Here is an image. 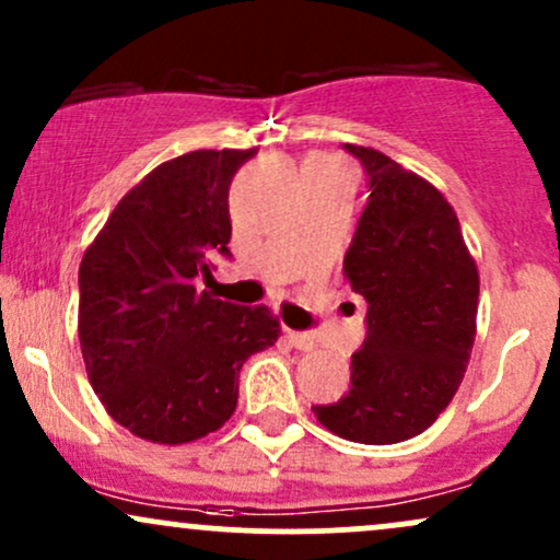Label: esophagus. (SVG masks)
<instances>
[{
	"label": "esophagus",
	"instance_id": "esophagus-1",
	"mask_svg": "<svg viewBox=\"0 0 560 560\" xmlns=\"http://www.w3.org/2000/svg\"><path fill=\"white\" fill-rule=\"evenodd\" d=\"M287 339H289V345L292 347H298V350H302V352H311V350H316V337H313V334H307V331H287Z\"/></svg>",
	"mask_w": 560,
	"mask_h": 560
}]
</instances>
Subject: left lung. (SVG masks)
I'll return each mask as SVG.
<instances>
[{"mask_svg":"<svg viewBox=\"0 0 560 560\" xmlns=\"http://www.w3.org/2000/svg\"><path fill=\"white\" fill-rule=\"evenodd\" d=\"M369 199L345 255L352 292L369 302L365 342L350 358V392L313 413L342 440L395 445L421 434L464 382L477 337L479 271L442 191L371 150Z\"/></svg>","mask_w":560,"mask_h":560,"instance_id":"1","label":"left lung"}]
</instances>
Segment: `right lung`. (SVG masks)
I'll return each instance as SVG.
<instances>
[{
    "label": "right lung",
    "mask_w": 560,
    "mask_h": 560,
    "mask_svg": "<svg viewBox=\"0 0 560 560\" xmlns=\"http://www.w3.org/2000/svg\"><path fill=\"white\" fill-rule=\"evenodd\" d=\"M255 150H197L158 165L115 205L79 268L89 382L120 427L184 445L231 419L240 371L279 339L266 305L199 292L231 258L229 186Z\"/></svg>",
    "instance_id": "right-lung-1"
}]
</instances>
